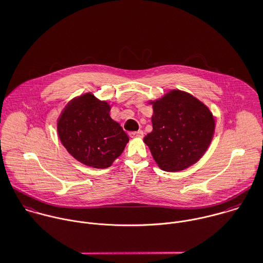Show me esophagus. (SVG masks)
<instances>
[{"mask_svg": "<svg viewBox=\"0 0 263 263\" xmlns=\"http://www.w3.org/2000/svg\"><path fill=\"white\" fill-rule=\"evenodd\" d=\"M143 131L142 130H138V131H135V132H130L129 133V135L132 137V138H135V137H139V138H141V137H143Z\"/></svg>", "mask_w": 263, "mask_h": 263, "instance_id": "1", "label": "esophagus"}]
</instances>
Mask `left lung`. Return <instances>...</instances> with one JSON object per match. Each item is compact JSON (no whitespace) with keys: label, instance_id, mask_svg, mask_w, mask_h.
Segmentation results:
<instances>
[{"label":"left lung","instance_id":"8db88e82","mask_svg":"<svg viewBox=\"0 0 263 263\" xmlns=\"http://www.w3.org/2000/svg\"><path fill=\"white\" fill-rule=\"evenodd\" d=\"M151 103L153 131L143 141L158 166L178 172L197 163L213 138L215 120L210 109L180 90H171Z\"/></svg>","mask_w":263,"mask_h":263}]
</instances>
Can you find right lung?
<instances>
[{"label":"right lung","mask_w":263,"mask_h":263,"mask_svg":"<svg viewBox=\"0 0 263 263\" xmlns=\"http://www.w3.org/2000/svg\"><path fill=\"white\" fill-rule=\"evenodd\" d=\"M110 106L86 93L70 100L57 121V132L67 152L82 164L104 169L121 156L129 141Z\"/></svg>","instance_id":"right-lung-1"}]
</instances>
